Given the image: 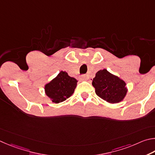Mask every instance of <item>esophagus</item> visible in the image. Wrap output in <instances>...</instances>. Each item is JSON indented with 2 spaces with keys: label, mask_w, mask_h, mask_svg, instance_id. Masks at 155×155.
Listing matches in <instances>:
<instances>
[{
  "label": "esophagus",
  "mask_w": 155,
  "mask_h": 155,
  "mask_svg": "<svg viewBox=\"0 0 155 155\" xmlns=\"http://www.w3.org/2000/svg\"><path fill=\"white\" fill-rule=\"evenodd\" d=\"M80 80H86V76L85 75H83L80 77Z\"/></svg>",
  "instance_id": "obj_1"
}]
</instances>
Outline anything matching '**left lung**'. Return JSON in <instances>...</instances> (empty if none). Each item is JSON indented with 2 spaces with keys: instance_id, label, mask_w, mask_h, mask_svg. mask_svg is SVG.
Returning a JSON list of instances; mask_svg holds the SVG:
<instances>
[{
  "instance_id": "left-lung-1",
  "label": "left lung",
  "mask_w": 155,
  "mask_h": 155,
  "mask_svg": "<svg viewBox=\"0 0 155 155\" xmlns=\"http://www.w3.org/2000/svg\"><path fill=\"white\" fill-rule=\"evenodd\" d=\"M92 84L97 96L112 104L123 101L128 91L124 80L105 69L96 73Z\"/></svg>"
}]
</instances>
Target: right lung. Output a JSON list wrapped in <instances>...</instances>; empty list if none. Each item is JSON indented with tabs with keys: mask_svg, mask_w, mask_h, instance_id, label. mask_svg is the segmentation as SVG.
Instances as JSON below:
<instances>
[{
	"mask_svg": "<svg viewBox=\"0 0 155 155\" xmlns=\"http://www.w3.org/2000/svg\"><path fill=\"white\" fill-rule=\"evenodd\" d=\"M78 80L61 71L56 77L46 84L45 93L53 103L59 104L69 98L74 93Z\"/></svg>",
	"mask_w": 155,
	"mask_h": 155,
	"instance_id": "obj_1",
	"label": "right lung"
}]
</instances>
